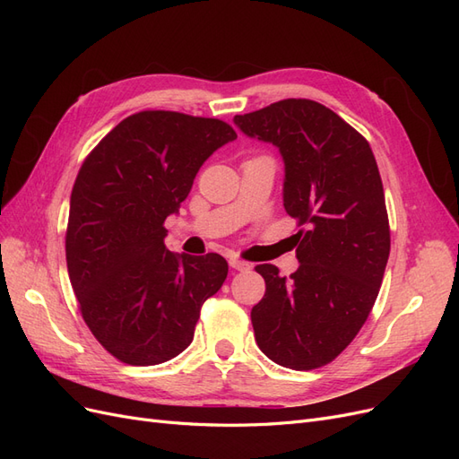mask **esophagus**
Returning a JSON list of instances; mask_svg holds the SVG:
<instances>
[{"label":"esophagus","instance_id":"34e87169","mask_svg":"<svg viewBox=\"0 0 459 459\" xmlns=\"http://www.w3.org/2000/svg\"><path fill=\"white\" fill-rule=\"evenodd\" d=\"M230 266H231L233 270H239V272L251 270V264L245 262V260H239V258H231V260H230Z\"/></svg>","mask_w":459,"mask_h":459}]
</instances>
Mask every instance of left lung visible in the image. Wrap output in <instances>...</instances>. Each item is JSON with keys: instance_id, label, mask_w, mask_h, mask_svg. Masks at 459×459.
Instances as JSON below:
<instances>
[{"instance_id": "obj_1", "label": "left lung", "mask_w": 459, "mask_h": 459, "mask_svg": "<svg viewBox=\"0 0 459 459\" xmlns=\"http://www.w3.org/2000/svg\"><path fill=\"white\" fill-rule=\"evenodd\" d=\"M233 122L280 149L283 206L302 228L295 273L255 268L266 281L251 312L255 339L283 368H322L366 324L391 253L377 162L362 134L312 100H283Z\"/></svg>"}]
</instances>
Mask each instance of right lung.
Instances as JSON below:
<instances>
[{
  "label": "right lung",
  "mask_w": 459,
  "mask_h": 459,
  "mask_svg": "<svg viewBox=\"0 0 459 459\" xmlns=\"http://www.w3.org/2000/svg\"><path fill=\"white\" fill-rule=\"evenodd\" d=\"M235 137L224 120L142 110L82 164L66 268L86 325L120 362L155 366L184 352L204 300L226 281L220 255L170 253L164 220L186 201L203 162Z\"/></svg>",
  "instance_id": "obj_1"
}]
</instances>
